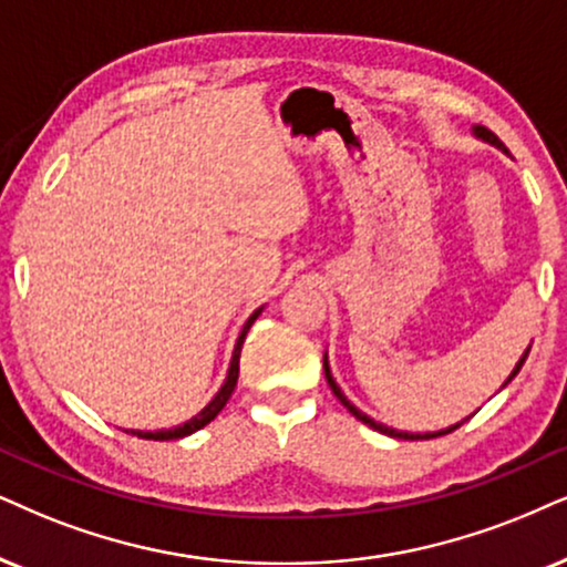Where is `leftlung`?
I'll return each mask as SVG.
<instances>
[{
  "mask_svg": "<svg viewBox=\"0 0 567 567\" xmlns=\"http://www.w3.org/2000/svg\"><path fill=\"white\" fill-rule=\"evenodd\" d=\"M474 135H476V138H482L484 143H492V146H497V148H499V152H505V154H507L505 143H503V141H499V138H497V135H494L492 131H486V127H484V125H476V127H474ZM528 350H532V348H526V353H523V355H520V361H518V363H515L513 374L505 379V384H503V386H507V384H511V382H513V377H515V374H518V371H520V367H523V361H526ZM324 377H327V384H329V386H332L334 398H337V400H340V403H342V405H346V408H348V411H350V413H353L358 421H363V424H367V426H371V429H377V432H382V434H386V436H395V440H432V436H442V434H450V432H455V429L463 424V421H461V424H455V426L440 429V432H426V434H411V432H398V429H392V426H384V424H379V421H374V419H371V415H367V413H363V411H358V408H355L353 403H350V400L346 398V392H342V390H340V386H337V382H334V377H332V371H329V361H327V353H324ZM471 415H474V413H471Z\"/></svg>",
  "mask_w": 567,
  "mask_h": 567,
  "instance_id": "1",
  "label": "left lung"
}]
</instances>
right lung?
<instances>
[{
	"instance_id": "add662e5",
	"label": "right lung",
	"mask_w": 567,
	"mask_h": 567,
	"mask_svg": "<svg viewBox=\"0 0 567 567\" xmlns=\"http://www.w3.org/2000/svg\"><path fill=\"white\" fill-rule=\"evenodd\" d=\"M261 311H264V306H261V308H256V311L250 313V317H248L246 324H243L240 334H238V342H235L233 361H230V369H227V379H225V384L219 386V392H217V395L212 398V403L206 405L204 411L196 413V415H193L190 421H185V424H181V426L159 429V432H141V429H131V432H127V434L141 436V440H159V442H164V440H183V436H188V434H193V432H198V429H204L206 424H209V421L217 419L219 411H221V408L227 405V400H230V395L235 392V384H238V371H240V348H243V340H246V334H248L250 324H254V321L259 319V313H261Z\"/></svg>"
}]
</instances>
